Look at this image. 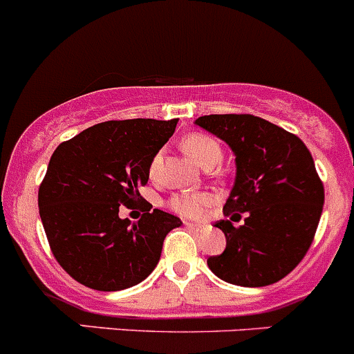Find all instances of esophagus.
<instances>
[{
  "mask_svg": "<svg viewBox=\"0 0 354 354\" xmlns=\"http://www.w3.org/2000/svg\"><path fill=\"white\" fill-rule=\"evenodd\" d=\"M185 227L188 230H192V232H203L206 229V225H201V223H190V222H185Z\"/></svg>",
  "mask_w": 354,
  "mask_h": 354,
  "instance_id": "1",
  "label": "esophagus"
}]
</instances>
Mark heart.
<instances>
[{
    "label": "heart",
    "mask_w": 354,
    "mask_h": 354,
    "mask_svg": "<svg viewBox=\"0 0 354 354\" xmlns=\"http://www.w3.org/2000/svg\"><path fill=\"white\" fill-rule=\"evenodd\" d=\"M183 150L201 167H214L218 162L222 160V148L216 140L206 134H190L183 140ZM162 164V153L158 151L150 164V173L155 174ZM211 197L209 194L204 192H187L176 194L169 199V207L183 218H201L209 206Z\"/></svg>",
    "instance_id": "b5f03b06"
}]
</instances>
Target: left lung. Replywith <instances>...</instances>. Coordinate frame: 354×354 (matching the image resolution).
I'll list each match as a JSON object with an SVG mask.
<instances>
[{
  "label": "left lung",
  "mask_w": 354,
  "mask_h": 354,
  "mask_svg": "<svg viewBox=\"0 0 354 354\" xmlns=\"http://www.w3.org/2000/svg\"><path fill=\"white\" fill-rule=\"evenodd\" d=\"M196 125L229 145L236 178L214 227L225 234L222 255L207 267L223 281L248 288L272 285L292 272L313 243L325 190L306 145L253 115H204ZM244 212L245 223L234 227Z\"/></svg>",
  "instance_id": "obj_1"
}]
</instances>
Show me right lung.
<instances>
[{
  "mask_svg": "<svg viewBox=\"0 0 354 354\" xmlns=\"http://www.w3.org/2000/svg\"><path fill=\"white\" fill-rule=\"evenodd\" d=\"M178 118L95 124L52 153L38 192L39 218L52 253L82 285L118 292L147 279L162 243L181 220L166 211L140 222L118 216L148 183L151 158L173 136Z\"/></svg>",
  "mask_w": 354,
  "mask_h": 354,
  "instance_id": "obj_1",
  "label": "right lung"
}]
</instances>
